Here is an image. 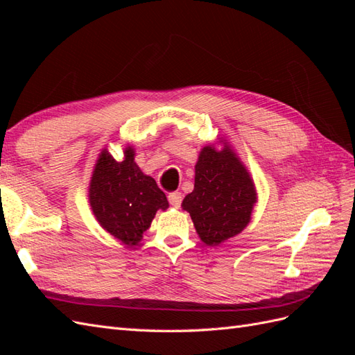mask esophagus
I'll list each match as a JSON object with an SVG mask.
<instances>
[{
    "mask_svg": "<svg viewBox=\"0 0 355 355\" xmlns=\"http://www.w3.org/2000/svg\"><path fill=\"white\" fill-rule=\"evenodd\" d=\"M182 198H184V197H182V194H180V192H171V194H168V202L171 204V206H173V207H180V202H182Z\"/></svg>",
    "mask_w": 355,
    "mask_h": 355,
    "instance_id": "34e87169",
    "label": "esophagus"
}]
</instances>
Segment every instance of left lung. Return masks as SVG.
<instances>
[{"label":"left lung","instance_id":"1","mask_svg":"<svg viewBox=\"0 0 355 355\" xmlns=\"http://www.w3.org/2000/svg\"><path fill=\"white\" fill-rule=\"evenodd\" d=\"M223 144L220 151L211 145L201 149L194 191L182 201L198 237L210 247L240 234L249 225L257 201L249 171L228 142Z\"/></svg>","mask_w":355,"mask_h":355}]
</instances>
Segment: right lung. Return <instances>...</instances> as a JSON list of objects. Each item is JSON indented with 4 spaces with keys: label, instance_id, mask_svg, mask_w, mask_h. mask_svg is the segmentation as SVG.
Segmentation results:
<instances>
[{
    "label": "right lung",
    "instance_id": "1",
    "mask_svg": "<svg viewBox=\"0 0 355 355\" xmlns=\"http://www.w3.org/2000/svg\"><path fill=\"white\" fill-rule=\"evenodd\" d=\"M89 201L101 227L127 247L137 245L151 227L157 210L168 201L157 182L135 163V149L124 148V159L116 161L103 149L92 175Z\"/></svg>",
    "mask_w": 355,
    "mask_h": 355
}]
</instances>
